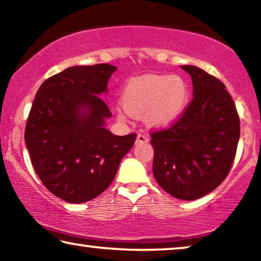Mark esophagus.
<instances>
[{
  "mask_svg": "<svg viewBox=\"0 0 261 261\" xmlns=\"http://www.w3.org/2000/svg\"><path fill=\"white\" fill-rule=\"evenodd\" d=\"M149 140H148V138L144 134H138V136H136V141L135 143L136 144H140V143H147Z\"/></svg>",
  "mask_w": 261,
  "mask_h": 261,
  "instance_id": "esophagus-1",
  "label": "esophagus"
}]
</instances>
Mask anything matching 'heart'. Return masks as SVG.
<instances>
[{
	"label": "heart",
	"mask_w": 261,
	"mask_h": 261,
	"mask_svg": "<svg viewBox=\"0 0 261 261\" xmlns=\"http://www.w3.org/2000/svg\"><path fill=\"white\" fill-rule=\"evenodd\" d=\"M119 119L141 117L150 127H166L183 114L189 102V86L179 75H144L127 84Z\"/></svg>",
	"instance_id": "obj_1"
}]
</instances>
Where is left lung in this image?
Instances as JSON below:
<instances>
[{
    "label": "left lung",
    "instance_id": "left-lung-1",
    "mask_svg": "<svg viewBox=\"0 0 261 261\" xmlns=\"http://www.w3.org/2000/svg\"><path fill=\"white\" fill-rule=\"evenodd\" d=\"M191 75L194 98L181 119L154 132L153 174L164 191L194 200L215 190L231 169L240 135L239 117L224 84L197 66Z\"/></svg>",
    "mask_w": 261,
    "mask_h": 261
}]
</instances>
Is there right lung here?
<instances>
[{
    "instance_id": "right-lung-1",
    "label": "right lung",
    "mask_w": 261,
    "mask_h": 261,
    "mask_svg": "<svg viewBox=\"0 0 261 261\" xmlns=\"http://www.w3.org/2000/svg\"><path fill=\"white\" fill-rule=\"evenodd\" d=\"M115 70L72 66L36 93L24 140L39 179L65 202L84 203L105 191L135 142V133L118 136L106 128L112 113L100 95Z\"/></svg>"
}]
</instances>
